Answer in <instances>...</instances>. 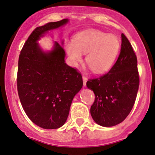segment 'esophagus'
Wrapping results in <instances>:
<instances>
[{
  "label": "esophagus",
  "instance_id": "obj_1",
  "mask_svg": "<svg viewBox=\"0 0 155 155\" xmlns=\"http://www.w3.org/2000/svg\"><path fill=\"white\" fill-rule=\"evenodd\" d=\"M83 86H86V82H87V78L84 76H83Z\"/></svg>",
  "mask_w": 155,
  "mask_h": 155
}]
</instances>
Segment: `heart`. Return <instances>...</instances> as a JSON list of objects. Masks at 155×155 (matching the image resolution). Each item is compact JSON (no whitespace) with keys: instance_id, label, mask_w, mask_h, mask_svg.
<instances>
[{"instance_id":"heart-1","label":"heart","mask_w":155,"mask_h":155,"mask_svg":"<svg viewBox=\"0 0 155 155\" xmlns=\"http://www.w3.org/2000/svg\"><path fill=\"white\" fill-rule=\"evenodd\" d=\"M120 48L121 43L117 36L95 29L78 33L73 42L69 41L66 45L67 53L74 65L82 61V54H86V64L97 74L110 70L119 55Z\"/></svg>"}]
</instances>
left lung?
I'll return each instance as SVG.
<instances>
[{
  "instance_id": "8db88e82",
  "label": "left lung",
  "mask_w": 155,
  "mask_h": 155,
  "mask_svg": "<svg viewBox=\"0 0 155 155\" xmlns=\"http://www.w3.org/2000/svg\"><path fill=\"white\" fill-rule=\"evenodd\" d=\"M139 82L136 55L129 40L121 34L120 54L112 68L86 83L95 94L90 110L94 121L103 127L122 122L133 109Z\"/></svg>"
}]
</instances>
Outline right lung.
<instances>
[{"label":"right lung","mask_w":155,"mask_h":155,"mask_svg":"<svg viewBox=\"0 0 155 155\" xmlns=\"http://www.w3.org/2000/svg\"><path fill=\"white\" fill-rule=\"evenodd\" d=\"M67 19L36 28L22 47L18 61L17 86L26 115L34 124L48 130L63 126L76 94L83 86L77 69L65 63V51L58 42L45 53L36 41L46 31L57 28Z\"/></svg>","instance_id":"right-lung-1"}]
</instances>
